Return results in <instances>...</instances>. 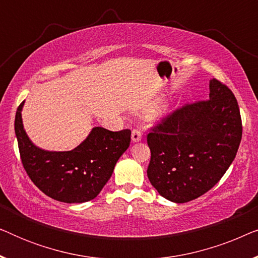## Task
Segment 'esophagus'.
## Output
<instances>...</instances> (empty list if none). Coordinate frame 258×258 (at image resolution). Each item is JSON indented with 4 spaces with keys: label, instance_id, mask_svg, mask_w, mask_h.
I'll use <instances>...</instances> for the list:
<instances>
[{
    "label": "esophagus",
    "instance_id": "1",
    "mask_svg": "<svg viewBox=\"0 0 258 258\" xmlns=\"http://www.w3.org/2000/svg\"><path fill=\"white\" fill-rule=\"evenodd\" d=\"M141 140H142V134H141L140 130L134 129L132 132V141L134 143H136V142H140Z\"/></svg>",
    "mask_w": 258,
    "mask_h": 258
}]
</instances>
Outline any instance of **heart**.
<instances>
[{
    "label": "heart",
    "mask_w": 258,
    "mask_h": 258,
    "mask_svg": "<svg viewBox=\"0 0 258 258\" xmlns=\"http://www.w3.org/2000/svg\"><path fill=\"white\" fill-rule=\"evenodd\" d=\"M158 105H160V102H157V101L149 102V103L144 105L142 109H140V110L137 111V114H140V115H149V114H151V112H154L155 110H156V109L158 108ZM169 114H170V110H168V109H163V110H161L157 114V118L158 119L165 118V117H168Z\"/></svg>",
    "instance_id": "heart-1"
}]
</instances>
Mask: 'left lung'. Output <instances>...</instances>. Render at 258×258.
<instances>
[{
	"label": "left lung",
	"mask_w": 258,
	"mask_h": 258,
	"mask_svg": "<svg viewBox=\"0 0 258 258\" xmlns=\"http://www.w3.org/2000/svg\"><path fill=\"white\" fill-rule=\"evenodd\" d=\"M209 91V100L176 110L148 135V178L171 202L185 203L209 191L237 154L242 139L237 100L215 79Z\"/></svg>",
	"instance_id": "8db88e82"
}]
</instances>
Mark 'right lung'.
Segmentation results:
<instances>
[{"instance_id":"obj_1","label":"right lung","mask_w":258,"mask_h":258,"mask_svg":"<svg viewBox=\"0 0 258 258\" xmlns=\"http://www.w3.org/2000/svg\"><path fill=\"white\" fill-rule=\"evenodd\" d=\"M24 101L17 108L15 134L21 160L31 181L45 195L64 203L94 200L111 177L128 149L132 132L94 126L87 139L69 151H50L33 143L22 121Z\"/></svg>"}]
</instances>
